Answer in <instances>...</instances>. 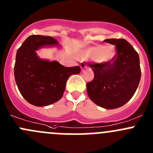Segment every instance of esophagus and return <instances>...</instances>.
Instances as JSON below:
<instances>
[{"label":"esophagus","mask_w":153,"mask_h":153,"mask_svg":"<svg viewBox=\"0 0 153 153\" xmlns=\"http://www.w3.org/2000/svg\"><path fill=\"white\" fill-rule=\"evenodd\" d=\"M81 69H82V71L84 70V69H85L86 68V65L85 64H84V63H81Z\"/></svg>","instance_id":"1"}]
</instances>
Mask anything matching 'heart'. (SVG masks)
<instances>
[{"label":"heart","mask_w":153,"mask_h":153,"mask_svg":"<svg viewBox=\"0 0 153 153\" xmlns=\"http://www.w3.org/2000/svg\"><path fill=\"white\" fill-rule=\"evenodd\" d=\"M86 57H90L95 61L106 64L112 61L115 55V47L112 45L98 46L89 48L84 52Z\"/></svg>","instance_id":"heart-1"}]
</instances>
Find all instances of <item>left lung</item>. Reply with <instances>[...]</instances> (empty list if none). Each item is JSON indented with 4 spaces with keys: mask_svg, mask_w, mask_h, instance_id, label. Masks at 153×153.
Returning a JSON list of instances; mask_svg holds the SVG:
<instances>
[{
    "mask_svg": "<svg viewBox=\"0 0 153 153\" xmlns=\"http://www.w3.org/2000/svg\"><path fill=\"white\" fill-rule=\"evenodd\" d=\"M115 46L116 54L106 64H92L94 78L86 84L89 98L101 107H121L132 98L141 80L138 54L125 39H106Z\"/></svg>",
    "mask_w": 153,
    "mask_h": 153,
    "instance_id": "left-lung-1",
    "label": "left lung"
}]
</instances>
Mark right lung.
I'll use <instances>...</instances> for the list:
<instances>
[{"label":"right lung","instance_id":"obj_1","mask_svg":"<svg viewBox=\"0 0 153 153\" xmlns=\"http://www.w3.org/2000/svg\"><path fill=\"white\" fill-rule=\"evenodd\" d=\"M50 36L30 35L18 49L14 74L20 92L27 102L45 106L59 101L68 78L81 72L78 66L66 67L56 61L41 59L36 51L44 47L58 46Z\"/></svg>","mask_w":153,"mask_h":153}]
</instances>
